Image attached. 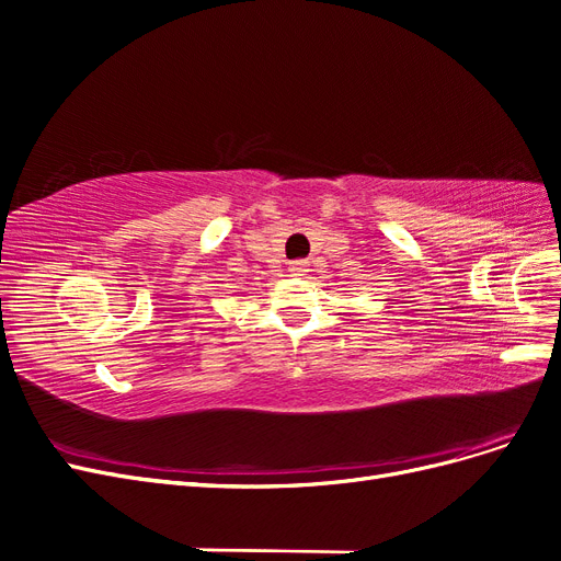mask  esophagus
<instances>
[{
  "label": "esophagus",
  "mask_w": 561,
  "mask_h": 561,
  "mask_svg": "<svg viewBox=\"0 0 561 561\" xmlns=\"http://www.w3.org/2000/svg\"><path fill=\"white\" fill-rule=\"evenodd\" d=\"M309 262L307 260H297V262H290V276H307L309 274Z\"/></svg>",
  "instance_id": "1"
}]
</instances>
